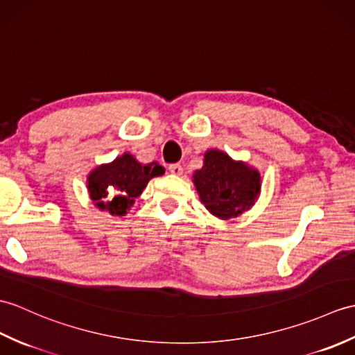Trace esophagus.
I'll return each mask as SVG.
<instances>
[{
  "mask_svg": "<svg viewBox=\"0 0 355 355\" xmlns=\"http://www.w3.org/2000/svg\"><path fill=\"white\" fill-rule=\"evenodd\" d=\"M169 172L172 175H181L183 174V166L178 163H174V164H169Z\"/></svg>",
  "mask_w": 355,
  "mask_h": 355,
  "instance_id": "1",
  "label": "esophagus"
}]
</instances>
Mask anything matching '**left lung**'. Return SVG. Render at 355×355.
Instances as JSON below:
<instances>
[{"mask_svg":"<svg viewBox=\"0 0 355 355\" xmlns=\"http://www.w3.org/2000/svg\"><path fill=\"white\" fill-rule=\"evenodd\" d=\"M193 184L205 209L220 219H232L248 210L261 187L257 169L219 150L204 154V164L195 171Z\"/></svg>","mask_w":355,"mask_h":355,"instance_id":"8db88e82","label":"left lung"}]
</instances>
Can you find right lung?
<instances>
[{
	"instance_id": "obj_1",
	"label": "right lung",
	"mask_w": 355,
	"mask_h": 355,
	"mask_svg": "<svg viewBox=\"0 0 355 355\" xmlns=\"http://www.w3.org/2000/svg\"><path fill=\"white\" fill-rule=\"evenodd\" d=\"M164 174L157 162L142 164L133 155L123 153L112 163L95 168L87 177V191L100 210L113 216H123L144 192L148 181Z\"/></svg>"
}]
</instances>
